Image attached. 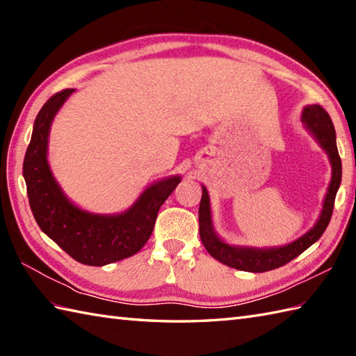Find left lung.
<instances>
[{
	"label": "left lung",
	"mask_w": 356,
	"mask_h": 356,
	"mask_svg": "<svg viewBox=\"0 0 356 356\" xmlns=\"http://www.w3.org/2000/svg\"><path fill=\"white\" fill-rule=\"evenodd\" d=\"M301 120L320 142V145L326 149L332 163V180L327 190V195L324 199L323 211L320 220L316 222L314 228L305 234L303 237L292 241L291 245L272 249H254V248H236L223 243L216 236L211 223V211H209V197L205 186H202V200L199 207V232L200 240L207 251L214 257L216 260L234 269L248 270V272H266L284 266L286 263L293 260L301 252H305L309 246H312L318 240L323 232L326 231L330 222L332 213H334V203L337 197V191L341 184V157L338 154L335 128L332 124L329 113L321 105H307L303 110Z\"/></svg>",
	"instance_id": "1"
}]
</instances>
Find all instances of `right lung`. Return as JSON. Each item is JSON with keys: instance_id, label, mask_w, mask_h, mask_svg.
<instances>
[{"instance_id": "add662e5", "label": "right lung", "mask_w": 356, "mask_h": 356, "mask_svg": "<svg viewBox=\"0 0 356 356\" xmlns=\"http://www.w3.org/2000/svg\"><path fill=\"white\" fill-rule=\"evenodd\" d=\"M73 92V88H65L55 93L38 113L22 174L38 226L72 259L88 266H104L140 251L154 229L159 208L176 190L180 177L151 185L130 209L119 216L90 214L74 207L53 179L47 163L50 124Z\"/></svg>"}]
</instances>
